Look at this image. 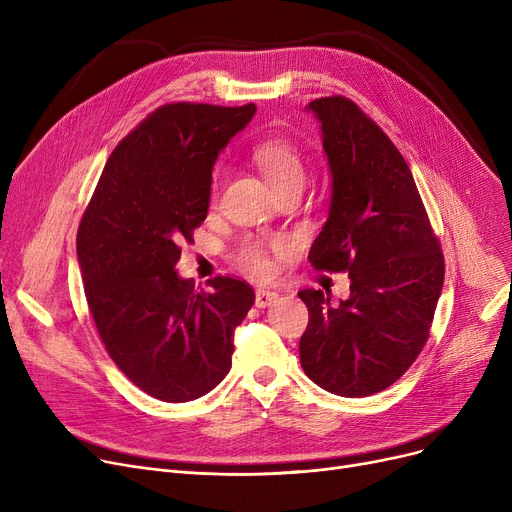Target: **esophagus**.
Returning <instances> with one entry per match:
<instances>
[{"instance_id": "1", "label": "esophagus", "mask_w": 512, "mask_h": 512, "mask_svg": "<svg viewBox=\"0 0 512 512\" xmlns=\"http://www.w3.org/2000/svg\"><path fill=\"white\" fill-rule=\"evenodd\" d=\"M276 301H278V292H274V290H257V294H255V307H259V309L270 307Z\"/></svg>"}]
</instances>
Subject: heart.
Wrapping results in <instances>:
<instances>
[{
	"label": "heart",
	"mask_w": 512,
	"mask_h": 512,
	"mask_svg": "<svg viewBox=\"0 0 512 512\" xmlns=\"http://www.w3.org/2000/svg\"><path fill=\"white\" fill-rule=\"evenodd\" d=\"M255 161L270 180V184L276 188V193L286 186L305 184L307 168L301 151L284 141H267L255 147ZM220 174H215V182L218 184ZM236 261L245 267L253 276H265L270 272V261H267L263 249L253 240H245L236 251Z\"/></svg>",
	"instance_id": "b5f03b06"
}]
</instances>
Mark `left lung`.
Returning a JSON list of instances; mask_svg holds the SVG:
<instances>
[{"label":"left lung","instance_id":"1","mask_svg":"<svg viewBox=\"0 0 512 512\" xmlns=\"http://www.w3.org/2000/svg\"><path fill=\"white\" fill-rule=\"evenodd\" d=\"M332 172L328 222L309 251L315 270L348 272L351 297L301 290L299 342L309 380L361 398L392 386L423 351L444 284V255L405 157L342 95L307 105Z\"/></svg>","mask_w":512,"mask_h":512}]
</instances>
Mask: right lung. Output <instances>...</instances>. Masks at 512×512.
<instances>
[{
    "label": "right lung",
    "mask_w": 512,
    "mask_h": 512,
    "mask_svg": "<svg viewBox=\"0 0 512 512\" xmlns=\"http://www.w3.org/2000/svg\"><path fill=\"white\" fill-rule=\"evenodd\" d=\"M255 103H166L107 159L76 234L85 297L112 361L164 402L195 400L232 365L234 328L253 288L215 276L209 292L176 272L180 242L209 209L218 153L255 116Z\"/></svg>",
    "instance_id": "1"
}]
</instances>
